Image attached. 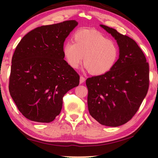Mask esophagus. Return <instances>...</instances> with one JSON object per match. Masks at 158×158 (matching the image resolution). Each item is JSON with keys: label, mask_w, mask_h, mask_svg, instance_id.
Listing matches in <instances>:
<instances>
[{"label": "esophagus", "mask_w": 158, "mask_h": 158, "mask_svg": "<svg viewBox=\"0 0 158 158\" xmlns=\"http://www.w3.org/2000/svg\"><path fill=\"white\" fill-rule=\"evenodd\" d=\"M85 78L83 76H80V80H79V82L80 84H83L85 81Z\"/></svg>", "instance_id": "1"}]
</instances>
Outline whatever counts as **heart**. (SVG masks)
Listing matches in <instances>:
<instances>
[{"instance_id":"b5f03b06","label":"heart","mask_w":158,"mask_h":158,"mask_svg":"<svg viewBox=\"0 0 158 158\" xmlns=\"http://www.w3.org/2000/svg\"><path fill=\"white\" fill-rule=\"evenodd\" d=\"M74 43L67 42L63 45L64 57L68 65L77 68L84 63L93 75L108 73L116 65L119 57V47L95 30L83 29L74 35Z\"/></svg>"}]
</instances>
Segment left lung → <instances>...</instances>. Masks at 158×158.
Masks as SVG:
<instances>
[{"label":"left lung","mask_w":158,"mask_h":158,"mask_svg":"<svg viewBox=\"0 0 158 158\" xmlns=\"http://www.w3.org/2000/svg\"><path fill=\"white\" fill-rule=\"evenodd\" d=\"M116 40L119 57L112 69L88 78V107L101 125L118 127L130 121L139 108L149 85V65L135 40L105 25Z\"/></svg>","instance_id":"8db88e82"}]
</instances>
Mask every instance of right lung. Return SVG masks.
<instances>
[{"mask_svg": "<svg viewBox=\"0 0 158 158\" xmlns=\"http://www.w3.org/2000/svg\"><path fill=\"white\" fill-rule=\"evenodd\" d=\"M75 20L33 29L21 39L12 59L9 90L26 118L50 123L58 116L65 93L79 84V76L64 60L65 39Z\"/></svg>", "mask_w": 158, "mask_h": 158, "instance_id": "1", "label": "right lung"}]
</instances>
